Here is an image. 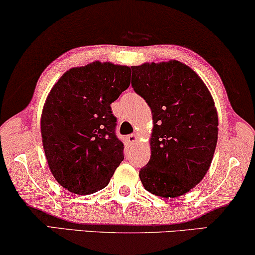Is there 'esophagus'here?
Listing matches in <instances>:
<instances>
[{
  "label": "esophagus",
  "instance_id": "34e87169",
  "mask_svg": "<svg viewBox=\"0 0 255 255\" xmlns=\"http://www.w3.org/2000/svg\"><path fill=\"white\" fill-rule=\"evenodd\" d=\"M137 140H138L137 134H128V135H127V141H128V144L133 145V144H135V142H137Z\"/></svg>",
  "mask_w": 255,
  "mask_h": 255
}]
</instances>
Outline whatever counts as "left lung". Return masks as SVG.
I'll return each mask as SVG.
<instances>
[{"label": "left lung", "mask_w": 255, "mask_h": 255, "mask_svg": "<svg viewBox=\"0 0 255 255\" xmlns=\"http://www.w3.org/2000/svg\"><path fill=\"white\" fill-rule=\"evenodd\" d=\"M132 88L152 111L151 159L139 172L147 191L179 197L210 168L218 139V115L208 87L177 60L132 66Z\"/></svg>", "instance_id": "8db88e82"}]
</instances>
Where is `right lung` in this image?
Here are the masks:
<instances>
[{"label": "right lung", "instance_id": "right-lung-1", "mask_svg": "<svg viewBox=\"0 0 255 255\" xmlns=\"http://www.w3.org/2000/svg\"><path fill=\"white\" fill-rule=\"evenodd\" d=\"M130 81L128 66L94 61L64 73L48 93L40 117L44 152L54 179L71 193L103 189L123 161L110 104Z\"/></svg>", "mask_w": 255, "mask_h": 255}]
</instances>
